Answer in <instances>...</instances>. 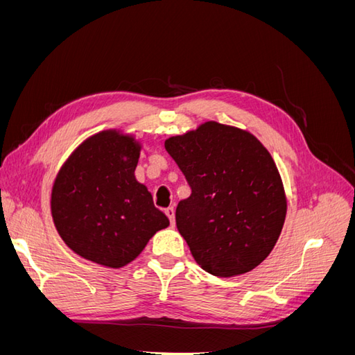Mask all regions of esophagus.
<instances>
[{
  "label": "esophagus",
  "mask_w": 355,
  "mask_h": 355,
  "mask_svg": "<svg viewBox=\"0 0 355 355\" xmlns=\"http://www.w3.org/2000/svg\"><path fill=\"white\" fill-rule=\"evenodd\" d=\"M164 213L167 214V218L170 219V223L175 225V209L173 207H168L164 210Z\"/></svg>",
  "instance_id": "esophagus-1"
}]
</instances>
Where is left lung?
I'll return each instance as SVG.
<instances>
[{"mask_svg":"<svg viewBox=\"0 0 355 355\" xmlns=\"http://www.w3.org/2000/svg\"><path fill=\"white\" fill-rule=\"evenodd\" d=\"M191 187L176 227L196 262L234 277L262 263L280 237L287 201L266 148L249 132L216 121L164 144Z\"/></svg>","mask_w":355,"mask_h":355,"instance_id":"obj_1","label":"left lung"}]
</instances>
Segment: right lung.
Returning a JSON list of instances; mask_svg holds the SVG:
<instances>
[{
	"label": "right lung",
	"mask_w": 355,
	"mask_h": 355,
	"mask_svg": "<svg viewBox=\"0 0 355 355\" xmlns=\"http://www.w3.org/2000/svg\"><path fill=\"white\" fill-rule=\"evenodd\" d=\"M141 145L116 130L83 142L51 189V216L62 240L84 259L121 268L135 261L168 219L135 178Z\"/></svg>",
	"instance_id": "right-lung-1"
}]
</instances>
